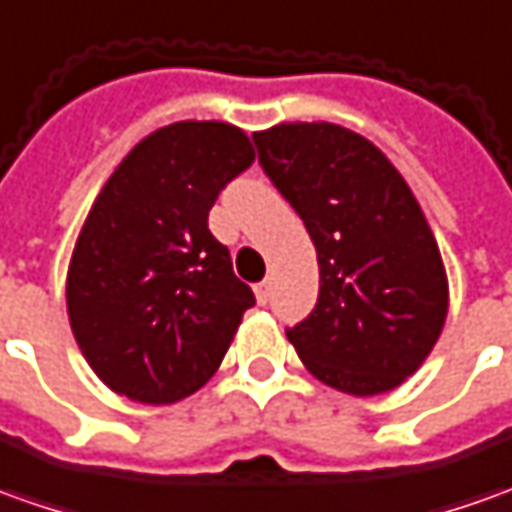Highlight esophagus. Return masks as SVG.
<instances>
[{
  "mask_svg": "<svg viewBox=\"0 0 512 512\" xmlns=\"http://www.w3.org/2000/svg\"><path fill=\"white\" fill-rule=\"evenodd\" d=\"M255 297H257V302H260V305H266V302H269V297H271V283H269V280H263V283L255 285Z\"/></svg>",
  "mask_w": 512,
  "mask_h": 512,
  "instance_id": "obj_1",
  "label": "esophagus"
}]
</instances>
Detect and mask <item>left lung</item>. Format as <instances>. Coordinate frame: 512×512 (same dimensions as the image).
<instances>
[{
    "instance_id": "left-lung-1",
    "label": "left lung",
    "mask_w": 512,
    "mask_h": 512,
    "mask_svg": "<svg viewBox=\"0 0 512 512\" xmlns=\"http://www.w3.org/2000/svg\"><path fill=\"white\" fill-rule=\"evenodd\" d=\"M255 142L319 260V300L285 330L288 342L339 392L401 387L448 314L446 266L415 193L370 139L342 125L280 123Z\"/></svg>"
}]
</instances>
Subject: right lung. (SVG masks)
<instances>
[{
  "mask_svg": "<svg viewBox=\"0 0 512 512\" xmlns=\"http://www.w3.org/2000/svg\"><path fill=\"white\" fill-rule=\"evenodd\" d=\"M255 162L241 128L184 120L137 142L83 221L66 314L97 378L137 403H176L210 381L255 294L207 218Z\"/></svg>",
  "mask_w": 512,
  "mask_h": 512,
  "instance_id": "add662e5",
  "label": "right lung"
}]
</instances>
